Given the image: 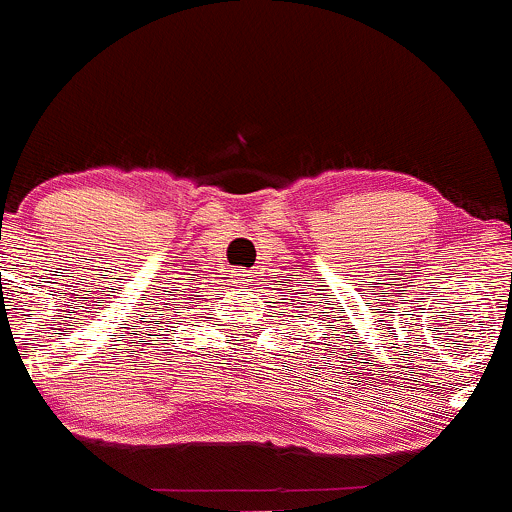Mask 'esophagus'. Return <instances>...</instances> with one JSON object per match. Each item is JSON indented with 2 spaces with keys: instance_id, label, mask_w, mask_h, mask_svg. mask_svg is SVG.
Listing matches in <instances>:
<instances>
[{
  "instance_id": "esophagus-1",
  "label": "esophagus",
  "mask_w": 512,
  "mask_h": 512,
  "mask_svg": "<svg viewBox=\"0 0 512 512\" xmlns=\"http://www.w3.org/2000/svg\"><path fill=\"white\" fill-rule=\"evenodd\" d=\"M238 277H243V279H240V282H243V284H245V282H247V279H245V277H250V274H238Z\"/></svg>"
}]
</instances>
